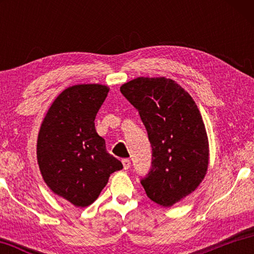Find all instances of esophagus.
<instances>
[{
  "mask_svg": "<svg viewBox=\"0 0 254 254\" xmlns=\"http://www.w3.org/2000/svg\"><path fill=\"white\" fill-rule=\"evenodd\" d=\"M122 163H123V168L126 169V170L130 168V166H131V161L128 160V159H123V160H122Z\"/></svg>",
  "mask_w": 254,
  "mask_h": 254,
  "instance_id": "34e87169",
  "label": "esophagus"
}]
</instances>
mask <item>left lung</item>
<instances>
[{"mask_svg": "<svg viewBox=\"0 0 254 254\" xmlns=\"http://www.w3.org/2000/svg\"><path fill=\"white\" fill-rule=\"evenodd\" d=\"M120 91L139 111L151 143V168L141 185L152 201L170 207L191 194L207 171L208 139L198 107L165 77H139Z\"/></svg>", "mask_w": 254, "mask_h": 254, "instance_id": "obj_1", "label": "left lung"}]
</instances>
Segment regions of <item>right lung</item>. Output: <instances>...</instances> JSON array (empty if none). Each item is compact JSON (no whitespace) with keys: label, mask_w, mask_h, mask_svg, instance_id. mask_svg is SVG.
Returning a JSON list of instances; mask_svg holds the SVG:
<instances>
[{"label":"right lung","mask_w":254,"mask_h":254,"mask_svg":"<svg viewBox=\"0 0 254 254\" xmlns=\"http://www.w3.org/2000/svg\"><path fill=\"white\" fill-rule=\"evenodd\" d=\"M109 91L100 84L66 88L47 112L38 135L42 178L55 194L76 207L94 203L110 175L123 168L106 151L94 123Z\"/></svg>","instance_id":"add662e5"}]
</instances>
